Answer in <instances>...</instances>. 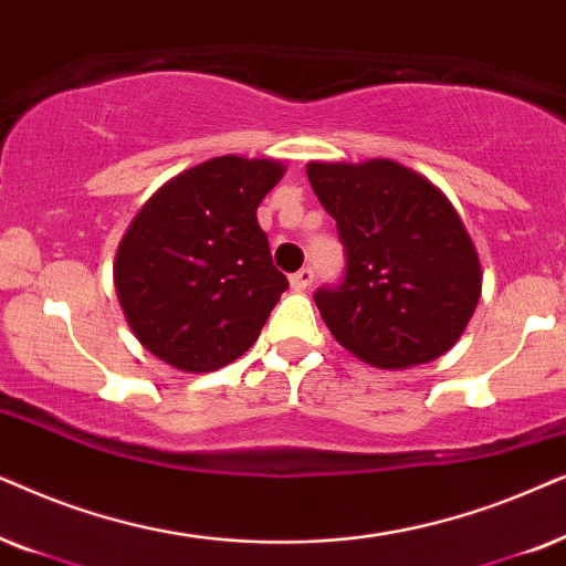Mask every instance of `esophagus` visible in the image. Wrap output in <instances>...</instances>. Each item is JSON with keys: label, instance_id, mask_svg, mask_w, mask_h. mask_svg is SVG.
Returning <instances> with one entry per match:
<instances>
[{"label": "esophagus", "instance_id": "esophagus-1", "mask_svg": "<svg viewBox=\"0 0 566 566\" xmlns=\"http://www.w3.org/2000/svg\"><path fill=\"white\" fill-rule=\"evenodd\" d=\"M313 279H315V271L311 266H305V269H300V271H295V274L290 276V284H292V290L303 292V290L311 287Z\"/></svg>", "mask_w": 566, "mask_h": 566}]
</instances>
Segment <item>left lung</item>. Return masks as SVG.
I'll return each instance as SVG.
<instances>
[{
    "mask_svg": "<svg viewBox=\"0 0 566 566\" xmlns=\"http://www.w3.org/2000/svg\"><path fill=\"white\" fill-rule=\"evenodd\" d=\"M307 180L344 245L342 282L313 295L336 342L386 370L446 354L481 295L476 248L448 196L394 160L311 163Z\"/></svg>",
    "mask_w": 566,
    "mask_h": 566,
    "instance_id": "1",
    "label": "left lung"
}]
</instances>
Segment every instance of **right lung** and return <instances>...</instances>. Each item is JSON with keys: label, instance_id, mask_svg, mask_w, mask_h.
Instances as JSON below:
<instances>
[{"label": "right lung", "instance_id": "1", "mask_svg": "<svg viewBox=\"0 0 566 566\" xmlns=\"http://www.w3.org/2000/svg\"><path fill=\"white\" fill-rule=\"evenodd\" d=\"M284 176L276 160L224 155L168 180L120 240L113 282L147 352L212 373L259 338L290 287L255 209Z\"/></svg>", "mask_w": 566, "mask_h": 566}]
</instances>
